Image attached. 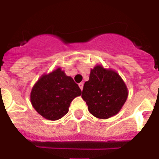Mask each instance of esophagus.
<instances>
[{"mask_svg":"<svg viewBox=\"0 0 159 159\" xmlns=\"http://www.w3.org/2000/svg\"><path fill=\"white\" fill-rule=\"evenodd\" d=\"M79 87H80V88L81 91H82L83 88H84V84H83V83H80V84H79Z\"/></svg>","mask_w":159,"mask_h":159,"instance_id":"esophagus-1","label":"esophagus"}]
</instances>
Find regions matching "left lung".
<instances>
[{
	"mask_svg": "<svg viewBox=\"0 0 159 159\" xmlns=\"http://www.w3.org/2000/svg\"><path fill=\"white\" fill-rule=\"evenodd\" d=\"M128 96V90L116 71L96 65L85 82L82 98L88 111L98 119H106L121 110Z\"/></svg>",
	"mask_w": 159,
	"mask_h": 159,
	"instance_id": "1",
	"label": "left lung"
}]
</instances>
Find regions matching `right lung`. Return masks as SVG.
I'll return each instance as SVG.
<instances>
[{
  "label": "right lung",
  "instance_id": "obj_1",
  "mask_svg": "<svg viewBox=\"0 0 159 159\" xmlns=\"http://www.w3.org/2000/svg\"><path fill=\"white\" fill-rule=\"evenodd\" d=\"M81 95V90L60 67L42 75L31 92L32 107L43 118L57 120L68 112L71 102Z\"/></svg>",
  "mask_w": 159,
  "mask_h": 159
}]
</instances>
